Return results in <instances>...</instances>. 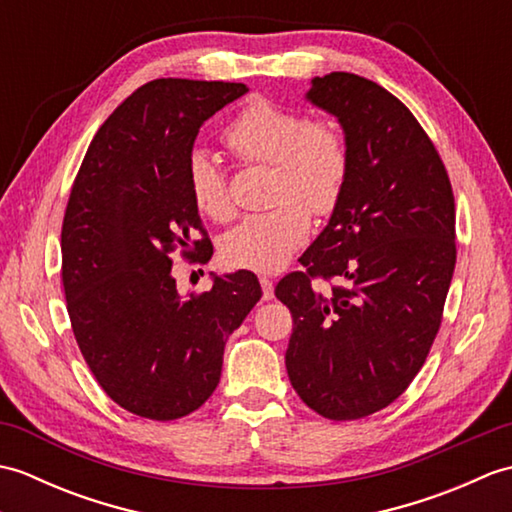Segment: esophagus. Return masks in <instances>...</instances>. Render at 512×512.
<instances>
[{
  "label": "esophagus",
  "instance_id": "34e87169",
  "mask_svg": "<svg viewBox=\"0 0 512 512\" xmlns=\"http://www.w3.org/2000/svg\"><path fill=\"white\" fill-rule=\"evenodd\" d=\"M259 284H262L264 301H268V299H273V297H275V286H273V279H268V277H259Z\"/></svg>",
  "mask_w": 512,
  "mask_h": 512
}]
</instances>
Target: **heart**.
I'll use <instances>...</instances> for the list:
<instances>
[{"mask_svg": "<svg viewBox=\"0 0 512 512\" xmlns=\"http://www.w3.org/2000/svg\"><path fill=\"white\" fill-rule=\"evenodd\" d=\"M224 143L246 165L273 167L270 198L277 206L250 213L226 233L222 259L233 268L275 273L306 242L310 215H332L339 206L350 149L332 123L268 99L250 101L224 129ZM191 200L211 220H228L226 173L204 151L187 160Z\"/></svg>", "mask_w": 512, "mask_h": 512, "instance_id": "obj_1", "label": "heart"}]
</instances>
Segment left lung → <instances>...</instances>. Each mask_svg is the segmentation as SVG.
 <instances>
[{
	"label": "left lung",
	"instance_id": "8db88e82",
	"mask_svg": "<svg viewBox=\"0 0 512 512\" xmlns=\"http://www.w3.org/2000/svg\"><path fill=\"white\" fill-rule=\"evenodd\" d=\"M308 99L339 118L350 176L303 270L275 288L292 314L286 369L319 416L358 420L411 385L436 341L458 255L455 200L431 138L378 83L330 72Z\"/></svg>",
	"mask_w": 512,
	"mask_h": 512
}]
</instances>
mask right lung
<instances>
[{
    "label": "right lung",
    "mask_w": 512,
    "mask_h": 512,
    "mask_svg": "<svg viewBox=\"0 0 512 512\" xmlns=\"http://www.w3.org/2000/svg\"><path fill=\"white\" fill-rule=\"evenodd\" d=\"M246 92L224 81L145 83L99 127L72 184L61 281L74 339L105 394L140 418L202 407L220 383L226 339L262 299L248 270L189 299L171 277L176 250L200 264L213 255L187 182L195 136Z\"/></svg>",
    "instance_id": "1"
}]
</instances>
